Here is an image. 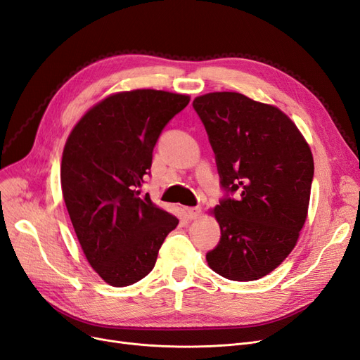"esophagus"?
<instances>
[{"mask_svg": "<svg viewBox=\"0 0 360 360\" xmlns=\"http://www.w3.org/2000/svg\"><path fill=\"white\" fill-rule=\"evenodd\" d=\"M186 212H188V216L191 217V219H197V217L201 214L200 207H188Z\"/></svg>", "mask_w": 360, "mask_h": 360, "instance_id": "obj_1", "label": "esophagus"}]
</instances>
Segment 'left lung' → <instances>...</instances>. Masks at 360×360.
Returning <instances> with one entry per match:
<instances>
[{
  "label": "left lung",
  "instance_id": "left-lung-1",
  "mask_svg": "<svg viewBox=\"0 0 360 360\" xmlns=\"http://www.w3.org/2000/svg\"><path fill=\"white\" fill-rule=\"evenodd\" d=\"M192 106L225 192L214 207L221 238L205 254L207 263L231 281L263 278L288 257L307 221L314 179L309 146L278 108L240 93H209Z\"/></svg>",
  "mask_w": 360,
  "mask_h": 360
}]
</instances>
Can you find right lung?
<instances>
[{
  "label": "right lung",
  "instance_id": "obj_1",
  "mask_svg": "<svg viewBox=\"0 0 360 360\" xmlns=\"http://www.w3.org/2000/svg\"><path fill=\"white\" fill-rule=\"evenodd\" d=\"M188 103L189 96L158 90L110 96L79 120L64 147L61 189L76 237L114 287L147 276L179 224L141 188L162 130Z\"/></svg>",
  "mask_w": 360,
  "mask_h": 360
}]
</instances>
